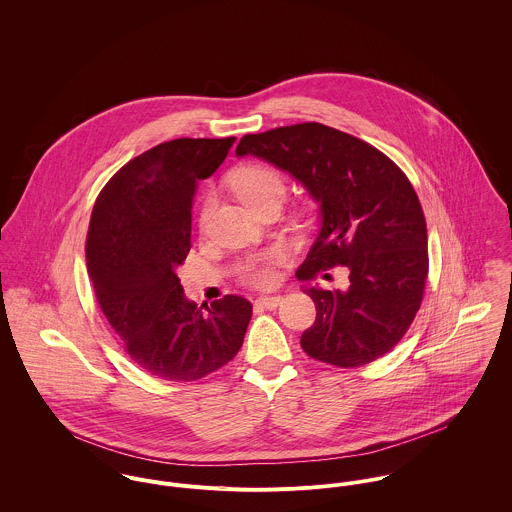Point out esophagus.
<instances>
[{
    "instance_id": "1",
    "label": "esophagus",
    "mask_w": 512,
    "mask_h": 512,
    "mask_svg": "<svg viewBox=\"0 0 512 512\" xmlns=\"http://www.w3.org/2000/svg\"><path fill=\"white\" fill-rule=\"evenodd\" d=\"M280 303H282L280 295H262L256 299V305L264 307V309H276Z\"/></svg>"
}]
</instances>
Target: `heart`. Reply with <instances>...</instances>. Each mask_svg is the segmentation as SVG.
Returning <instances> with one entry per match:
<instances>
[{
  "mask_svg": "<svg viewBox=\"0 0 512 512\" xmlns=\"http://www.w3.org/2000/svg\"><path fill=\"white\" fill-rule=\"evenodd\" d=\"M230 187H232L234 195L242 201V205L248 207L250 211H254L258 205L272 201V199L282 201V197L286 193V181H284L282 173L270 165L240 167L238 171L232 173ZM209 211H211V201L207 199V203L203 205V211H201V224L207 222ZM278 262H280V254L276 250L262 252L254 258H250L242 266V278L252 286L266 288V286L274 284V280H276L274 266Z\"/></svg>",
  "mask_w": 512,
  "mask_h": 512,
  "instance_id": "obj_1",
  "label": "heart"
}]
</instances>
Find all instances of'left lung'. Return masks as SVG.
<instances>
[{"instance_id": "obj_1", "label": "left lung", "mask_w": 512, "mask_h": 512, "mask_svg": "<svg viewBox=\"0 0 512 512\" xmlns=\"http://www.w3.org/2000/svg\"><path fill=\"white\" fill-rule=\"evenodd\" d=\"M236 155H254L288 171L319 203L321 228L297 270L309 282L321 270L349 268V288L305 286L317 309L303 351L327 365L363 366L404 337L428 278V230L418 195L382 151L335 128L305 122L248 134Z\"/></svg>"}]
</instances>
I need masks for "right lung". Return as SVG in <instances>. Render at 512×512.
Masks as SVG:
<instances>
[{
	"instance_id": "obj_1",
	"label": "right lung",
	"mask_w": 512,
	"mask_h": 512,
	"mask_svg": "<svg viewBox=\"0 0 512 512\" xmlns=\"http://www.w3.org/2000/svg\"><path fill=\"white\" fill-rule=\"evenodd\" d=\"M236 138H179L128 161L100 191L86 236L96 299L130 359L155 378L199 380L234 359L252 303L224 295L189 301L175 270L191 250L197 181Z\"/></svg>"
}]
</instances>
